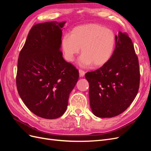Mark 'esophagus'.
<instances>
[{
	"instance_id": "obj_1",
	"label": "esophagus",
	"mask_w": 151,
	"mask_h": 151,
	"mask_svg": "<svg viewBox=\"0 0 151 151\" xmlns=\"http://www.w3.org/2000/svg\"><path fill=\"white\" fill-rule=\"evenodd\" d=\"M79 76L80 77H84V75H85V72L83 71V70H79Z\"/></svg>"
}]
</instances>
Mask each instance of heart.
Returning a JSON list of instances; mask_svg holds the SVG:
<instances>
[{"mask_svg": "<svg viewBox=\"0 0 151 151\" xmlns=\"http://www.w3.org/2000/svg\"><path fill=\"white\" fill-rule=\"evenodd\" d=\"M114 32L98 24L90 23L73 28L70 35L62 40V47L68 61H74L81 48L79 63L82 67L92 64L100 67L107 63L112 57L115 46Z\"/></svg>", "mask_w": 151, "mask_h": 151, "instance_id": "b5f03b06", "label": "heart"}]
</instances>
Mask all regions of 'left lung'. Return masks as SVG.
<instances>
[{"label": "left lung", "mask_w": 151, "mask_h": 151, "mask_svg": "<svg viewBox=\"0 0 151 151\" xmlns=\"http://www.w3.org/2000/svg\"><path fill=\"white\" fill-rule=\"evenodd\" d=\"M115 48L109 62L86 73L91 110L99 118H111L127 109L137 94L140 67L132 40L126 33L115 36Z\"/></svg>", "instance_id": "obj_1"}]
</instances>
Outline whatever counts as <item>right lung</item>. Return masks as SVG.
Instances as JSON below:
<instances>
[{"instance_id":"obj_1","label":"right lung","mask_w":151,"mask_h":151,"mask_svg":"<svg viewBox=\"0 0 151 151\" xmlns=\"http://www.w3.org/2000/svg\"><path fill=\"white\" fill-rule=\"evenodd\" d=\"M65 21L34 25L17 62L16 86L22 101L35 115L46 119L61 116L79 71L66 62L60 51Z\"/></svg>"}]
</instances>
